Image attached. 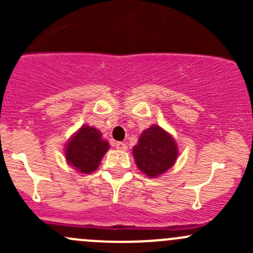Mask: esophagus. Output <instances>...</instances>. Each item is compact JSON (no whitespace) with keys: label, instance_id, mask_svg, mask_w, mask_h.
<instances>
[{"label":"esophagus","instance_id":"1","mask_svg":"<svg viewBox=\"0 0 253 253\" xmlns=\"http://www.w3.org/2000/svg\"><path fill=\"white\" fill-rule=\"evenodd\" d=\"M115 147H116V149H119V150H126L127 149V144L124 142H117L116 144H115Z\"/></svg>","mask_w":253,"mask_h":253}]
</instances>
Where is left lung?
I'll use <instances>...</instances> for the list:
<instances>
[{"instance_id": "left-lung-1", "label": "left lung", "mask_w": 253, "mask_h": 253, "mask_svg": "<svg viewBox=\"0 0 253 253\" xmlns=\"http://www.w3.org/2000/svg\"><path fill=\"white\" fill-rule=\"evenodd\" d=\"M132 153L143 174L157 177L175 164L178 149L174 138L165 129L153 125L142 132Z\"/></svg>"}]
</instances>
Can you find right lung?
Here are the masks:
<instances>
[{
    "instance_id": "obj_1",
    "label": "right lung",
    "mask_w": 253,
    "mask_h": 253,
    "mask_svg": "<svg viewBox=\"0 0 253 253\" xmlns=\"http://www.w3.org/2000/svg\"><path fill=\"white\" fill-rule=\"evenodd\" d=\"M109 143L101 138V133L90 126H82L66 145V160L82 174H90L98 169Z\"/></svg>"
}]
</instances>
